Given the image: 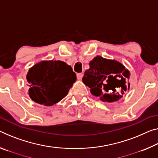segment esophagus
<instances>
[{
    "label": "esophagus",
    "instance_id": "1",
    "mask_svg": "<svg viewBox=\"0 0 158 158\" xmlns=\"http://www.w3.org/2000/svg\"><path fill=\"white\" fill-rule=\"evenodd\" d=\"M77 79H78L79 80H81L82 79V77H83V74L78 73L77 74Z\"/></svg>",
    "mask_w": 158,
    "mask_h": 158
}]
</instances>
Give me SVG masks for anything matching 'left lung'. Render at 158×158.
<instances>
[{
    "label": "left lung",
    "mask_w": 158,
    "mask_h": 158,
    "mask_svg": "<svg viewBox=\"0 0 158 158\" xmlns=\"http://www.w3.org/2000/svg\"><path fill=\"white\" fill-rule=\"evenodd\" d=\"M89 66L82 81L91 89V94L100 97L102 101H117L129 89L127 79L130 72L120 62L96 56L89 62Z\"/></svg>",
    "instance_id": "left-lung-1"
}]
</instances>
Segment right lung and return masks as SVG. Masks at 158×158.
<instances>
[{
	"label": "right lung",
	"mask_w": 158,
	"mask_h": 158,
	"mask_svg": "<svg viewBox=\"0 0 158 158\" xmlns=\"http://www.w3.org/2000/svg\"><path fill=\"white\" fill-rule=\"evenodd\" d=\"M29 95L32 101L46 106L60 101L77 80L71 66L60 60H44L29 69Z\"/></svg>",
	"instance_id": "right-lung-1"
}]
</instances>
